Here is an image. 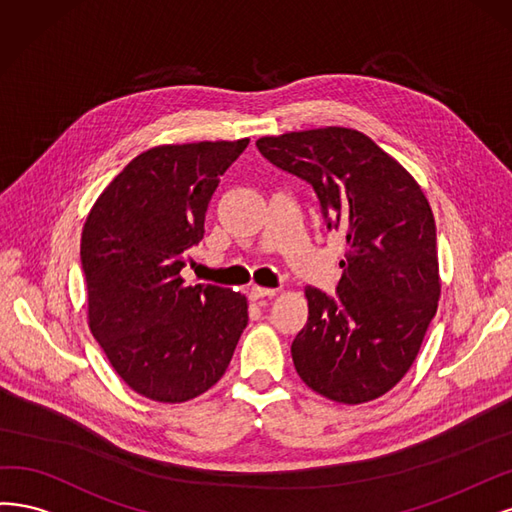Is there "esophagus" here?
I'll list each match as a JSON object with an SVG mask.
<instances>
[{
	"mask_svg": "<svg viewBox=\"0 0 512 512\" xmlns=\"http://www.w3.org/2000/svg\"><path fill=\"white\" fill-rule=\"evenodd\" d=\"M274 295H276V289H266V287H257V285L249 289V298L253 302L263 300V298H274Z\"/></svg>",
	"mask_w": 512,
	"mask_h": 512,
	"instance_id": "obj_1",
	"label": "esophagus"
}]
</instances>
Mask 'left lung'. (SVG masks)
<instances>
[{"label": "left lung", "mask_w": 512, "mask_h": 512, "mask_svg": "<svg viewBox=\"0 0 512 512\" xmlns=\"http://www.w3.org/2000/svg\"><path fill=\"white\" fill-rule=\"evenodd\" d=\"M276 168L315 189L327 229L346 236L336 295L306 287L291 344L302 381L340 404L381 398L415 361L440 298L436 223L417 180L346 127L257 140Z\"/></svg>", "instance_id": "1"}]
</instances>
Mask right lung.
<instances>
[{"label":"right lung","instance_id":"1","mask_svg":"<svg viewBox=\"0 0 512 512\" xmlns=\"http://www.w3.org/2000/svg\"><path fill=\"white\" fill-rule=\"evenodd\" d=\"M249 146L163 144L131 159L82 227L89 327L136 393L180 404L225 374L249 304L236 291L185 285V255L204 238L212 193Z\"/></svg>","mask_w":512,"mask_h":512}]
</instances>
